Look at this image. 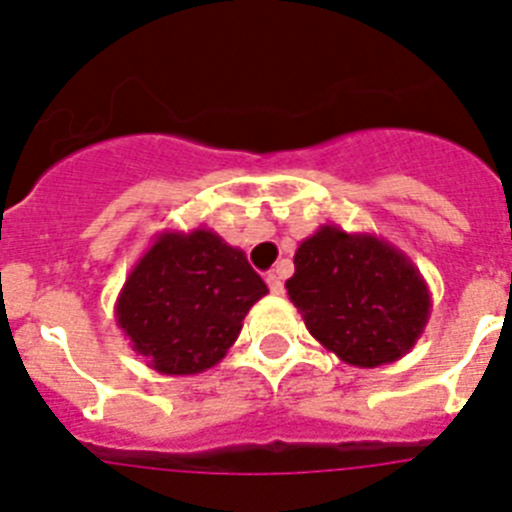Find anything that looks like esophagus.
I'll list each match as a JSON object with an SVG mask.
<instances>
[{
  "instance_id": "esophagus-1",
  "label": "esophagus",
  "mask_w": 512,
  "mask_h": 512,
  "mask_svg": "<svg viewBox=\"0 0 512 512\" xmlns=\"http://www.w3.org/2000/svg\"><path fill=\"white\" fill-rule=\"evenodd\" d=\"M266 284H269V289L274 292V295H284L282 277H279L277 271H269V274H266Z\"/></svg>"
}]
</instances>
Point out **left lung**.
<instances>
[{
  "mask_svg": "<svg viewBox=\"0 0 512 512\" xmlns=\"http://www.w3.org/2000/svg\"><path fill=\"white\" fill-rule=\"evenodd\" d=\"M284 287L310 336L361 369L408 354L433 307L423 274L400 248L338 225H320L297 246Z\"/></svg>",
  "mask_w": 512,
  "mask_h": 512,
  "instance_id": "1",
  "label": "left lung"
}]
</instances>
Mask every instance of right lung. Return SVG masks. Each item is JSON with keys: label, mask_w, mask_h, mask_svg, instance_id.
Here are the masks:
<instances>
[{"label": "right lung", "mask_w": 512, "mask_h": 512, "mask_svg": "<svg viewBox=\"0 0 512 512\" xmlns=\"http://www.w3.org/2000/svg\"><path fill=\"white\" fill-rule=\"evenodd\" d=\"M264 295L246 253L215 230H161L122 284L115 320L153 372L189 377L225 359Z\"/></svg>", "instance_id": "obj_1"}]
</instances>
